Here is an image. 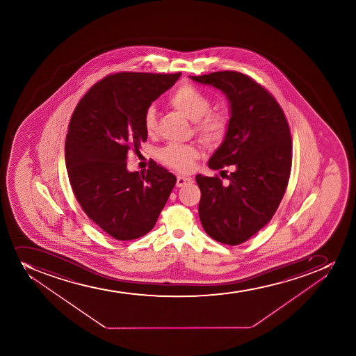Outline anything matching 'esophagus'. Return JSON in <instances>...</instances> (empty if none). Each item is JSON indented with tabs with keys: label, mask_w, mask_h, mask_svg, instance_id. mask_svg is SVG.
<instances>
[{
	"label": "esophagus",
	"mask_w": 356,
	"mask_h": 356,
	"mask_svg": "<svg viewBox=\"0 0 356 356\" xmlns=\"http://www.w3.org/2000/svg\"><path fill=\"white\" fill-rule=\"evenodd\" d=\"M193 184V179L191 177H187V176H177V180H176V187H184L187 184Z\"/></svg>",
	"instance_id": "1"
}]
</instances>
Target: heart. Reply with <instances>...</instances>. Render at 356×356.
Here are the masks:
<instances>
[{
  "label": "heart",
  "instance_id": "heart-1",
  "mask_svg": "<svg viewBox=\"0 0 356 356\" xmlns=\"http://www.w3.org/2000/svg\"><path fill=\"white\" fill-rule=\"evenodd\" d=\"M169 104L194 122L195 134L207 145L224 140L229 129V116L222 110H211V99L193 85H182L169 97ZM144 130L146 134H155L158 118L154 106L145 110ZM200 158L198 148L193 144H168L158 151V159L169 168L177 172H191Z\"/></svg>",
  "mask_w": 356,
  "mask_h": 356
}]
</instances>
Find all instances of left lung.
I'll use <instances>...</instances> for the list:
<instances>
[{
    "mask_svg": "<svg viewBox=\"0 0 356 356\" xmlns=\"http://www.w3.org/2000/svg\"><path fill=\"white\" fill-rule=\"evenodd\" d=\"M191 78L220 89L231 104L229 132L209 161L215 170L233 165L229 184L218 175L200 174L196 182L205 232L236 246L270 222L284 196L292 162L290 127L274 96L248 75L222 71Z\"/></svg>",
    "mask_w": 356,
    "mask_h": 356,
    "instance_id": "left-lung-1",
    "label": "left lung"
}]
</instances>
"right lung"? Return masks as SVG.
Instances as JSON below:
<instances>
[{
	"label": "right lung",
	"instance_id": "obj_1",
	"mask_svg": "<svg viewBox=\"0 0 356 356\" xmlns=\"http://www.w3.org/2000/svg\"><path fill=\"white\" fill-rule=\"evenodd\" d=\"M180 75H108L86 92L72 115L65 141L72 189L87 217L113 239L147 234L175 186V176L156 163L143 174L127 172V159L147 139L145 110Z\"/></svg>",
	"mask_w": 356,
	"mask_h": 356
}]
</instances>
